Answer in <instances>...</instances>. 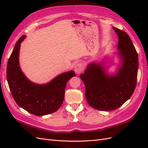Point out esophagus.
I'll return each mask as SVG.
<instances>
[{
    "instance_id": "1",
    "label": "esophagus",
    "mask_w": 148,
    "mask_h": 148,
    "mask_svg": "<svg viewBox=\"0 0 148 148\" xmlns=\"http://www.w3.org/2000/svg\"><path fill=\"white\" fill-rule=\"evenodd\" d=\"M83 70H84V65L83 63H81V62L77 64V65H76L75 66V71L77 74L81 73L83 71Z\"/></svg>"
}]
</instances>
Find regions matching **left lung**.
<instances>
[{
    "label": "left lung",
    "mask_w": 148,
    "mask_h": 148,
    "mask_svg": "<svg viewBox=\"0 0 148 148\" xmlns=\"http://www.w3.org/2000/svg\"><path fill=\"white\" fill-rule=\"evenodd\" d=\"M112 28L118 36L121 61L117 72L110 75L102 63L91 62L79 76L88 103L99 110H112L122 106L133 95L137 81L138 56L135 47L126 32Z\"/></svg>",
    "instance_id": "1"
}]
</instances>
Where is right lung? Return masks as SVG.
Masks as SVG:
<instances>
[{
	"instance_id": "obj_1",
	"label": "right lung",
	"mask_w": 148,
	"mask_h": 148,
	"mask_svg": "<svg viewBox=\"0 0 148 148\" xmlns=\"http://www.w3.org/2000/svg\"><path fill=\"white\" fill-rule=\"evenodd\" d=\"M25 38V36H22L16 42L8 60L7 79L12 95L18 105L33 115L40 116L53 113L64 101L67 82L76 75L71 70L57 76L46 84L31 82L19 65L20 44Z\"/></svg>"
}]
</instances>
